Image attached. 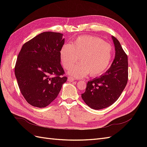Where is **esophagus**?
Instances as JSON below:
<instances>
[{
	"label": "esophagus",
	"mask_w": 147,
	"mask_h": 147,
	"mask_svg": "<svg viewBox=\"0 0 147 147\" xmlns=\"http://www.w3.org/2000/svg\"><path fill=\"white\" fill-rule=\"evenodd\" d=\"M75 80V79L74 78H72V77H69L67 78V81L69 82H72Z\"/></svg>",
	"instance_id": "esophagus-1"
}]
</instances>
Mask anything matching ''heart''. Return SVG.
<instances>
[{
  "label": "heart",
  "instance_id": "heart-1",
  "mask_svg": "<svg viewBox=\"0 0 147 147\" xmlns=\"http://www.w3.org/2000/svg\"><path fill=\"white\" fill-rule=\"evenodd\" d=\"M113 55V47L99 37L82 35L72 43H65L60 50V57L65 69L78 60L81 63L71 66L68 74L72 77L82 78L90 73L92 77L103 74L108 68Z\"/></svg>",
  "mask_w": 147,
  "mask_h": 147
}]
</instances>
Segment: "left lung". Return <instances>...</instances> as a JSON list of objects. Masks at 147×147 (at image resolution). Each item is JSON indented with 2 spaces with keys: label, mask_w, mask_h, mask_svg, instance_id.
<instances>
[{
  "label": "left lung",
  "mask_w": 147,
  "mask_h": 147,
  "mask_svg": "<svg viewBox=\"0 0 147 147\" xmlns=\"http://www.w3.org/2000/svg\"><path fill=\"white\" fill-rule=\"evenodd\" d=\"M115 56L105 73L87 83L82 97L86 104L94 110H100L116 102L126 87L128 78L127 56L121 44L113 36Z\"/></svg>",
  "instance_id": "obj_1"
}]
</instances>
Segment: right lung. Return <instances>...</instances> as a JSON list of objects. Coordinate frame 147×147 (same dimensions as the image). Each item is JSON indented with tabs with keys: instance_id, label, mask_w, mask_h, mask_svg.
<instances>
[{
	"instance_id": "1",
	"label": "right lung",
	"mask_w": 147,
	"mask_h": 147,
	"mask_svg": "<svg viewBox=\"0 0 147 147\" xmlns=\"http://www.w3.org/2000/svg\"><path fill=\"white\" fill-rule=\"evenodd\" d=\"M63 37L58 32H42L24 43L18 56L15 67L18 84L24 99L34 107L50 104L67 80L61 64Z\"/></svg>"
}]
</instances>
